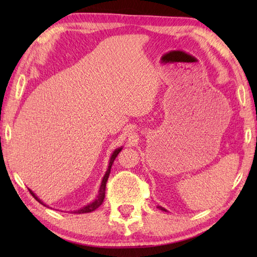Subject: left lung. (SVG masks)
Returning <instances> with one entry per match:
<instances>
[{
    "instance_id": "left-lung-1",
    "label": "left lung",
    "mask_w": 257,
    "mask_h": 257,
    "mask_svg": "<svg viewBox=\"0 0 257 257\" xmlns=\"http://www.w3.org/2000/svg\"><path fill=\"white\" fill-rule=\"evenodd\" d=\"M158 207H159V209H160L161 211H165V212H167V210L165 209V207H162V206H158Z\"/></svg>"
}]
</instances>
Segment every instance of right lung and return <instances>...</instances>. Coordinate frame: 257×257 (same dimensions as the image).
<instances>
[{"label": "right lung", "mask_w": 257, "mask_h": 257, "mask_svg": "<svg viewBox=\"0 0 257 257\" xmlns=\"http://www.w3.org/2000/svg\"><path fill=\"white\" fill-rule=\"evenodd\" d=\"M121 149H122V147H120V148L116 149V150H114V151L112 152V155H111V157H110V160H109V166H108V169H107V171H106V173H105V176H103V178H102V181H101V184H100L99 191H98V195H97V198H96L94 201H92V202H90L89 204H87L86 206L81 207L80 210L74 211V213H78V214H80V213H89V212L95 211L98 206H100V205L102 204L103 199H105L106 183H107V180H108V178H109V173H110L111 166H112V163H113L114 159H116V157L118 156L119 152L121 151ZM29 191H30V193H31L33 196H34V199H35L37 202H40V203H41V204H43L44 206H47L45 203H43V201H41L40 199L37 198V196L35 195V193L33 192L32 190H30V189H29ZM47 207H48V206H47Z\"/></svg>", "instance_id": "1"}]
</instances>
